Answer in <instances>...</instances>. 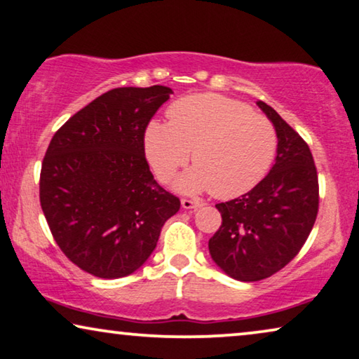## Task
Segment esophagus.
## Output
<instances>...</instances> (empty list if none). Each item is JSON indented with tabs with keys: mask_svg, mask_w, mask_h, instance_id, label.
<instances>
[{
	"mask_svg": "<svg viewBox=\"0 0 359 359\" xmlns=\"http://www.w3.org/2000/svg\"><path fill=\"white\" fill-rule=\"evenodd\" d=\"M200 206H203V203L191 200V198H182V208H185V210H196Z\"/></svg>",
	"mask_w": 359,
	"mask_h": 359,
	"instance_id": "esophagus-1",
	"label": "esophagus"
}]
</instances>
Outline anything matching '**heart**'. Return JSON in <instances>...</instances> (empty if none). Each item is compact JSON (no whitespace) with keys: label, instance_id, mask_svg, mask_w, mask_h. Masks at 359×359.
Returning <instances> with one entry per match:
<instances>
[{"label":"heart","instance_id":"heart-1","mask_svg":"<svg viewBox=\"0 0 359 359\" xmlns=\"http://www.w3.org/2000/svg\"><path fill=\"white\" fill-rule=\"evenodd\" d=\"M145 151L161 182L172 179L191 151L195 169L180 179V189H210L216 198H235L267 174L277 151V132L266 116L242 101L217 93L190 95L170 106L168 124L154 121L148 126Z\"/></svg>","mask_w":359,"mask_h":359}]
</instances>
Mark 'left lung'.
Instances as JSON below:
<instances>
[{
    "label": "left lung",
    "mask_w": 359,
    "mask_h": 359,
    "mask_svg": "<svg viewBox=\"0 0 359 359\" xmlns=\"http://www.w3.org/2000/svg\"><path fill=\"white\" fill-rule=\"evenodd\" d=\"M256 104L276 127V164L248 194L217 203L222 224L208 243L216 264L243 282L267 279L290 263L319 210L318 170L308 143L269 104Z\"/></svg>",
    "instance_id": "1"
}]
</instances>
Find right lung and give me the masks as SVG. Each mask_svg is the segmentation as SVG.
<instances>
[{"mask_svg": "<svg viewBox=\"0 0 359 359\" xmlns=\"http://www.w3.org/2000/svg\"><path fill=\"white\" fill-rule=\"evenodd\" d=\"M172 90L103 93L53 135L40 172V205L69 261L101 279L137 271L156 248L180 200L154 180L145 132Z\"/></svg>", "mask_w": 359, "mask_h": 359, "instance_id": "add662e5", "label": "right lung"}]
</instances>
